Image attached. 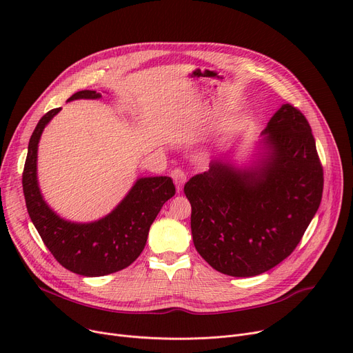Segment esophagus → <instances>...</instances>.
<instances>
[{"mask_svg":"<svg viewBox=\"0 0 353 353\" xmlns=\"http://www.w3.org/2000/svg\"><path fill=\"white\" fill-rule=\"evenodd\" d=\"M172 179H173V181H174V184H176L177 193H180V192L183 190L184 183L188 181V176H186V173H184L181 169H174V170L172 172Z\"/></svg>","mask_w":353,"mask_h":353,"instance_id":"obj_1","label":"esophagus"}]
</instances>
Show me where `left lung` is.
I'll return each instance as SVG.
<instances>
[{
	"mask_svg": "<svg viewBox=\"0 0 353 353\" xmlns=\"http://www.w3.org/2000/svg\"><path fill=\"white\" fill-rule=\"evenodd\" d=\"M262 136L249 165L217 157L184 184L196 250L234 277L257 276L285 261L322 200L323 169L301 111L282 104Z\"/></svg>",
	"mask_w": 353,
	"mask_h": 353,
	"instance_id": "1",
	"label": "left lung"
}]
</instances>
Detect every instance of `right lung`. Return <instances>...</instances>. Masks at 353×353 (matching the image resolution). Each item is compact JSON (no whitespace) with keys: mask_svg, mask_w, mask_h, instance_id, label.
Returning a JSON list of instances; mask_svg holds the SVG:
<instances>
[{"mask_svg":"<svg viewBox=\"0 0 353 353\" xmlns=\"http://www.w3.org/2000/svg\"><path fill=\"white\" fill-rule=\"evenodd\" d=\"M92 90L72 94L68 101L100 99ZM61 108H52L37 124L28 143L23 173V190L32 225L44 245L61 266L81 276L97 277L119 272L132 265L143 252L148 230L164 203L176 193L167 176L141 177L107 216L76 223L60 217L43 199L37 180V152L46 125Z\"/></svg>","mask_w":353,"mask_h":353,"instance_id":"obj_1","label":"right lung"}]
</instances>
